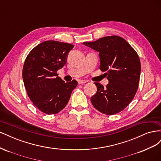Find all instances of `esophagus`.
<instances>
[{
    "instance_id": "34e87169",
    "label": "esophagus",
    "mask_w": 161,
    "mask_h": 161,
    "mask_svg": "<svg viewBox=\"0 0 161 161\" xmlns=\"http://www.w3.org/2000/svg\"><path fill=\"white\" fill-rule=\"evenodd\" d=\"M78 82H79V84H84V83H86V82H87L86 80H79V81H78Z\"/></svg>"
}]
</instances>
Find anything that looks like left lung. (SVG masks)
I'll use <instances>...</instances> for the list:
<instances>
[{
	"mask_svg": "<svg viewBox=\"0 0 161 161\" xmlns=\"http://www.w3.org/2000/svg\"><path fill=\"white\" fill-rule=\"evenodd\" d=\"M82 43L99 53V69L106 72L109 80L105 88L95 82L97 91L91 98L92 105L104 114L119 113L129 105L138 89L141 70L138 53L117 36Z\"/></svg>",
	"mask_w": 161,
	"mask_h": 161,
	"instance_id": "obj_1",
	"label": "left lung"
}]
</instances>
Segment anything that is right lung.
<instances>
[{"mask_svg":"<svg viewBox=\"0 0 161 161\" xmlns=\"http://www.w3.org/2000/svg\"><path fill=\"white\" fill-rule=\"evenodd\" d=\"M74 46L58 41L43 42L33 48L24 62L22 75L27 95L33 105L46 114L64 109L78 85L75 80L65 82L57 74Z\"/></svg>","mask_w":161,"mask_h":161,"instance_id":"1","label":"right lung"}]
</instances>
